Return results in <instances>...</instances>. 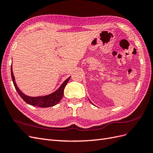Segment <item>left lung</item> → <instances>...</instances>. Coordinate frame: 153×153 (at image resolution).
<instances>
[{"label": "left lung", "mask_w": 153, "mask_h": 153, "mask_svg": "<svg viewBox=\"0 0 153 153\" xmlns=\"http://www.w3.org/2000/svg\"><path fill=\"white\" fill-rule=\"evenodd\" d=\"M89 101H90V100H89ZM90 102H91V103H92V105H93V103H92V102H91V101H90Z\"/></svg>", "instance_id": "1"}]
</instances>
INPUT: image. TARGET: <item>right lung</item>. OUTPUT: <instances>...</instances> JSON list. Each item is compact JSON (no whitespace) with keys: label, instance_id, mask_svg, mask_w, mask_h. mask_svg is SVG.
I'll use <instances>...</instances> for the list:
<instances>
[{"label":"right lung","instance_id":"1","mask_svg":"<svg viewBox=\"0 0 153 153\" xmlns=\"http://www.w3.org/2000/svg\"><path fill=\"white\" fill-rule=\"evenodd\" d=\"M11 78L13 80V84L15 85V89L18 93L19 94L21 98L24 100L29 105L34 106H39V107L41 108H47V107H50V106H55L57 105L61 100L62 99L63 94H64V87H66V84L70 78L71 76H69L68 78L64 81L61 85L59 87L57 90L55 91V92H52L48 95L43 96H36V97H31L27 96L25 94L23 93V92L19 89V88L18 87L16 82H15V76L13 75V67L12 64L11 66Z\"/></svg>","mask_w":153,"mask_h":153}]
</instances>
